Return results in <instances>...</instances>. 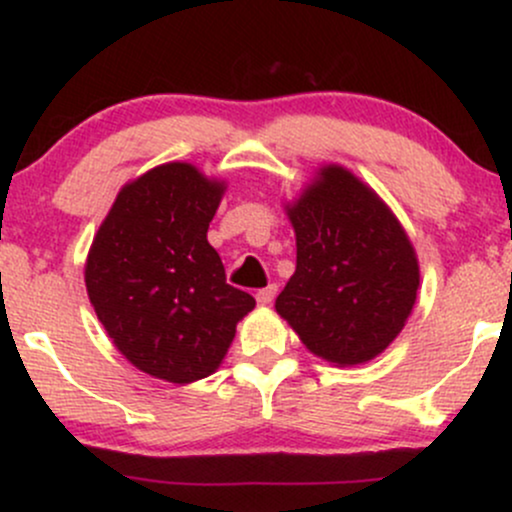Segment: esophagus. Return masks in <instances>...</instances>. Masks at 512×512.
I'll list each match as a JSON object with an SVG mask.
<instances>
[{"instance_id": "esophagus-1", "label": "esophagus", "mask_w": 512, "mask_h": 512, "mask_svg": "<svg viewBox=\"0 0 512 512\" xmlns=\"http://www.w3.org/2000/svg\"><path fill=\"white\" fill-rule=\"evenodd\" d=\"M274 296H276V286H274V284L264 286V289H260V291L255 293L257 303H260V305H269V303L274 301Z\"/></svg>"}]
</instances>
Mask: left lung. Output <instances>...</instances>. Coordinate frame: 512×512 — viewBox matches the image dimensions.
<instances>
[{
  "instance_id": "left-lung-1",
  "label": "left lung",
  "mask_w": 512,
  "mask_h": 512,
  "mask_svg": "<svg viewBox=\"0 0 512 512\" xmlns=\"http://www.w3.org/2000/svg\"><path fill=\"white\" fill-rule=\"evenodd\" d=\"M289 219L296 272L276 298V313L301 342L337 366H356L402 332L419 289V262L407 233L349 170L322 168Z\"/></svg>"
}]
</instances>
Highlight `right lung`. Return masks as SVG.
Masks as SVG:
<instances>
[{
  "label": "right lung",
  "mask_w": 512,
  "mask_h": 512,
  "mask_svg": "<svg viewBox=\"0 0 512 512\" xmlns=\"http://www.w3.org/2000/svg\"><path fill=\"white\" fill-rule=\"evenodd\" d=\"M221 195L190 163L158 166L122 187L88 252L86 291L105 332L168 383L214 373L255 308L207 240Z\"/></svg>",
  "instance_id": "add662e5"
}]
</instances>
